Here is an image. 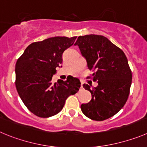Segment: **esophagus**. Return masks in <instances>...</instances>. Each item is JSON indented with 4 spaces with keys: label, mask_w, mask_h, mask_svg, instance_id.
<instances>
[{
    "label": "esophagus",
    "mask_w": 147,
    "mask_h": 147,
    "mask_svg": "<svg viewBox=\"0 0 147 147\" xmlns=\"http://www.w3.org/2000/svg\"><path fill=\"white\" fill-rule=\"evenodd\" d=\"M80 88H83V83L81 84V86H80Z\"/></svg>",
    "instance_id": "esophagus-1"
}]
</instances>
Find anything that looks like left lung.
Listing matches in <instances>:
<instances>
[{"instance_id":"1","label":"left lung","mask_w":147,"mask_h":147,"mask_svg":"<svg viewBox=\"0 0 147 147\" xmlns=\"http://www.w3.org/2000/svg\"><path fill=\"white\" fill-rule=\"evenodd\" d=\"M78 45L90 70L94 69L98 86L83 88L92 94V100L82 104L83 114L95 121H103L114 116L127 100L132 83V72L126 55L108 38L101 35L80 36Z\"/></svg>"}]
</instances>
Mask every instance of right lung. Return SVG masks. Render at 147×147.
Instances as JSON below:
<instances>
[{
    "mask_svg": "<svg viewBox=\"0 0 147 147\" xmlns=\"http://www.w3.org/2000/svg\"><path fill=\"white\" fill-rule=\"evenodd\" d=\"M76 38L55 36L34 42L16 63L17 91L25 105L36 116L47 118L57 114L67 97L79 91L80 80L72 76L65 81L52 83L55 68L62 63V54Z\"/></svg>",
    "mask_w": 147,
    "mask_h": 147,
    "instance_id": "right-lung-1",
    "label": "right lung"
}]
</instances>
